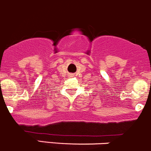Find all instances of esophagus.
<instances>
[{
    "instance_id": "esophagus-1",
    "label": "esophagus",
    "mask_w": 151,
    "mask_h": 151,
    "mask_svg": "<svg viewBox=\"0 0 151 151\" xmlns=\"http://www.w3.org/2000/svg\"><path fill=\"white\" fill-rule=\"evenodd\" d=\"M70 76H74L73 74H71V75H70Z\"/></svg>"
}]
</instances>
